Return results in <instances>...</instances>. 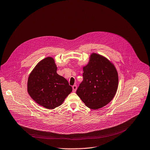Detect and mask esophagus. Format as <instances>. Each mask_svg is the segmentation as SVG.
I'll list each match as a JSON object with an SVG mask.
<instances>
[{
	"instance_id": "obj_1",
	"label": "esophagus",
	"mask_w": 150,
	"mask_h": 150,
	"mask_svg": "<svg viewBox=\"0 0 150 150\" xmlns=\"http://www.w3.org/2000/svg\"><path fill=\"white\" fill-rule=\"evenodd\" d=\"M76 89H77V85H73V92H76Z\"/></svg>"
}]
</instances>
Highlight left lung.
<instances>
[{
  "instance_id": "1",
  "label": "left lung",
  "mask_w": 150,
  "mask_h": 150,
  "mask_svg": "<svg viewBox=\"0 0 150 150\" xmlns=\"http://www.w3.org/2000/svg\"><path fill=\"white\" fill-rule=\"evenodd\" d=\"M83 71V80L77 89V95L90 109L105 106L118 89V74L115 65L106 57L93 53Z\"/></svg>"
}]
</instances>
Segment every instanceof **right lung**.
<instances>
[{
    "label": "right lung",
    "instance_id": "1",
    "mask_svg": "<svg viewBox=\"0 0 150 150\" xmlns=\"http://www.w3.org/2000/svg\"><path fill=\"white\" fill-rule=\"evenodd\" d=\"M56 71L54 59L49 56L36 65L28 79V92L30 97L48 109L61 106L73 90L67 80Z\"/></svg>",
    "mask_w": 150,
    "mask_h": 150
}]
</instances>
